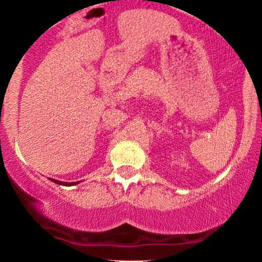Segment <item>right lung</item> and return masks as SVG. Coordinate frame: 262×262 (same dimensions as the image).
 <instances>
[{
    "label": "right lung",
    "mask_w": 262,
    "mask_h": 262,
    "mask_svg": "<svg viewBox=\"0 0 262 262\" xmlns=\"http://www.w3.org/2000/svg\"><path fill=\"white\" fill-rule=\"evenodd\" d=\"M50 181L58 183V185H63V186H72V185H77V183H80V181H77V182H62V181H58V180H51V178Z\"/></svg>",
    "instance_id": "1"
}]
</instances>
